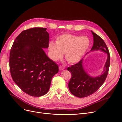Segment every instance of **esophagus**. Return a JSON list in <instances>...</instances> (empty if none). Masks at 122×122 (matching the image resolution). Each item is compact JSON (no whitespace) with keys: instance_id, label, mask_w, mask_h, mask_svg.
<instances>
[{"instance_id":"esophagus-1","label":"esophagus","mask_w":122,"mask_h":122,"mask_svg":"<svg viewBox=\"0 0 122 122\" xmlns=\"http://www.w3.org/2000/svg\"><path fill=\"white\" fill-rule=\"evenodd\" d=\"M64 69H65V68L63 67V66H59V70H60V71H61V70H63Z\"/></svg>"}]
</instances>
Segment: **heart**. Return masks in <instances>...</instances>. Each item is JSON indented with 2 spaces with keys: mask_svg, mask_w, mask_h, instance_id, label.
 <instances>
[{
  "mask_svg": "<svg viewBox=\"0 0 122 122\" xmlns=\"http://www.w3.org/2000/svg\"><path fill=\"white\" fill-rule=\"evenodd\" d=\"M90 39L70 34L59 36L56 43L51 41L48 44L50 58L54 61L61 58L65 53L66 61L70 64L78 62L84 56L90 46Z\"/></svg>",
  "mask_w": 122,
  "mask_h": 122,
  "instance_id": "heart-1",
  "label": "heart"
}]
</instances>
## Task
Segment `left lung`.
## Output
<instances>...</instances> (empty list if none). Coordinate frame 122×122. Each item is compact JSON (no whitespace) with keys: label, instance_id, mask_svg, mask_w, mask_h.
Segmentation results:
<instances>
[{"label":"left lung","instance_id":"obj_1","mask_svg":"<svg viewBox=\"0 0 122 122\" xmlns=\"http://www.w3.org/2000/svg\"><path fill=\"white\" fill-rule=\"evenodd\" d=\"M91 31L93 35L94 44L91 51H102L107 54V58L103 73L97 77L90 76L85 71L83 66V58L78 63L67 68L72 75L68 84L69 90L73 95L78 98L87 97L96 92L104 82L108 73L110 57L108 48L101 38L93 31Z\"/></svg>","mask_w":122,"mask_h":122}]
</instances>
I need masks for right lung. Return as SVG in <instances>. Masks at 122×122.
<instances>
[{"label": "right lung", "mask_w": 122, "mask_h": 122, "mask_svg": "<svg viewBox=\"0 0 122 122\" xmlns=\"http://www.w3.org/2000/svg\"><path fill=\"white\" fill-rule=\"evenodd\" d=\"M47 28L34 27L22 31L16 38L10 54V69L14 81L24 93L40 97L48 92L58 66L47 56Z\"/></svg>", "instance_id": "right-lung-1"}]
</instances>
